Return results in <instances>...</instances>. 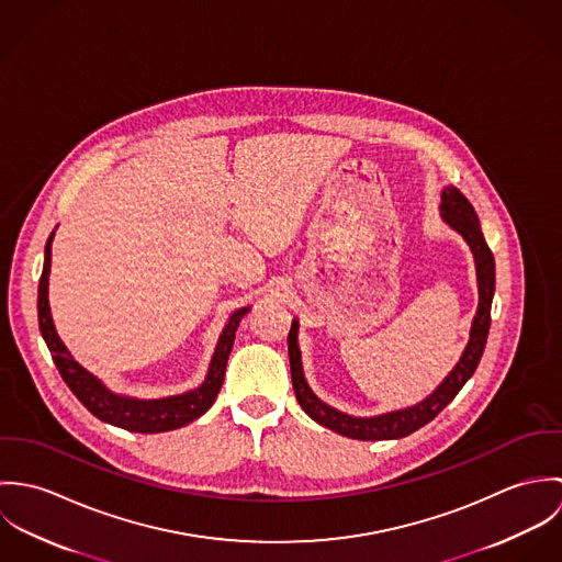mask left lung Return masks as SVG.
I'll return each mask as SVG.
<instances>
[{
    "mask_svg": "<svg viewBox=\"0 0 562 562\" xmlns=\"http://www.w3.org/2000/svg\"><path fill=\"white\" fill-rule=\"evenodd\" d=\"M441 218L463 236V240L470 244L476 261V279H479V310L472 321L470 341L459 359V363L452 368V372L441 381V385L422 402L406 406L401 411L374 415V417H352L346 415L326 402H322L312 387L305 381L303 374V361H301V348H299V321L292 322L290 335H288V352H290V368H292V385L296 401L303 406V411L318 422L324 428L335 430L337 435L359 439V441H381V439H401L430 419H435L454 396L461 392V387L472 379L481 363L482 350L488 335L491 324V301L495 292V261L493 252L486 246L481 232L479 216L472 207V203L465 199V194L454 188L446 186L441 192Z\"/></svg>",
    "mask_w": 562,
    "mask_h": 562,
    "instance_id": "left-lung-1",
    "label": "left lung"
}]
</instances>
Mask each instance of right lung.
Masks as SVG:
<instances>
[{
    "mask_svg": "<svg viewBox=\"0 0 562 562\" xmlns=\"http://www.w3.org/2000/svg\"><path fill=\"white\" fill-rule=\"evenodd\" d=\"M45 244V263H43V274L38 283V326L43 333V339L52 352V359L63 376V381L69 385V390L76 394V398L101 422H108L112 426L132 430V432H166L181 428L196 417H201L221 392L223 381H225V370H227V359L234 348L236 330L240 326V321L250 312V307H241L238 312L232 314L229 322L225 324L207 376L205 381L186 394L168 396V398H156V401H143V398H132V396H121L110 392L94 374H90L86 368L71 357L67 346L56 333L52 310H49V268H52V240Z\"/></svg>",
    "mask_w": 562,
    "mask_h": 562,
    "instance_id": "right-lung-1",
    "label": "right lung"
}]
</instances>
